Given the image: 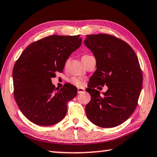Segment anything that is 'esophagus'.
Instances as JSON below:
<instances>
[{"mask_svg":"<svg viewBox=\"0 0 157 157\" xmlns=\"http://www.w3.org/2000/svg\"><path fill=\"white\" fill-rule=\"evenodd\" d=\"M77 92H78V93H83L85 92V89L83 88H78V89H77Z\"/></svg>","mask_w":157,"mask_h":157,"instance_id":"esophagus-1","label":"esophagus"}]
</instances>
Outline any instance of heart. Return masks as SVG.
<instances>
[{"label": "heart", "mask_w": 157, "mask_h": 157, "mask_svg": "<svg viewBox=\"0 0 157 157\" xmlns=\"http://www.w3.org/2000/svg\"><path fill=\"white\" fill-rule=\"evenodd\" d=\"M70 82L73 84V85L76 86L77 87H80L83 86V82L82 81L81 79L78 78H76V77H73L70 79Z\"/></svg>", "instance_id": "1"}]
</instances>
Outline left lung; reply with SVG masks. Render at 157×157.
<instances>
[{
    "label": "left lung",
    "mask_w": 157,
    "mask_h": 157,
    "mask_svg": "<svg viewBox=\"0 0 157 157\" xmlns=\"http://www.w3.org/2000/svg\"><path fill=\"white\" fill-rule=\"evenodd\" d=\"M84 43L95 56L97 67L86 89L91 97L86 107L87 117L102 128L119 126L136 109L143 87L137 55L127 43L109 34L88 35ZM105 85L108 90L102 96L94 88Z\"/></svg>",
    "instance_id": "obj_1"
}]
</instances>
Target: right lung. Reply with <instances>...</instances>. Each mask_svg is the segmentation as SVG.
<instances>
[{"label": "right lung", "instance_id": "obj_1", "mask_svg": "<svg viewBox=\"0 0 157 157\" xmlns=\"http://www.w3.org/2000/svg\"><path fill=\"white\" fill-rule=\"evenodd\" d=\"M80 36L52 35L33 42L14 64L13 77L17 105L26 119L52 126L64 119L67 103L77 95L70 83L55 88L51 78L62 72L67 59L81 46Z\"/></svg>", "mask_w": 157, "mask_h": 157}]
</instances>
